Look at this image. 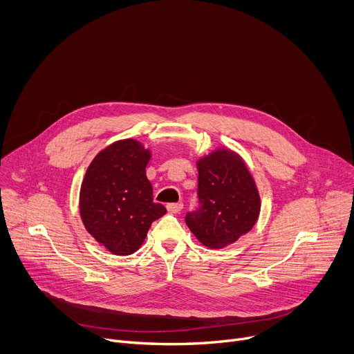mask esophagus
<instances>
[{"instance_id": "obj_1", "label": "esophagus", "mask_w": 354, "mask_h": 354, "mask_svg": "<svg viewBox=\"0 0 354 354\" xmlns=\"http://www.w3.org/2000/svg\"><path fill=\"white\" fill-rule=\"evenodd\" d=\"M182 209H183V205H182V203H169V205H167V210H168L169 213H174V214L182 212Z\"/></svg>"}]
</instances>
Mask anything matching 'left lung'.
I'll use <instances>...</instances> for the list:
<instances>
[{"instance_id":"8db88e82","label":"left lung","mask_w":354,"mask_h":354,"mask_svg":"<svg viewBox=\"0 0 354 354\" xmlns=\"http://www.w3.org/2000/svg\"><path fill=\"white\" fill-rule=\"evenodd\" d=\"M200 209L187 213L186 224L197 241L210 249L236 242L257 224L261 196L242 157L218 147L196 161Z\"/></svg>"}]
</instances>
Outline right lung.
I'll use <instances>...</instances> for the list:
<instances>
[{
  "label": "right lung",
  "instance_id": "add662e5",
  "mask_svg": "<svg viewBox=\"0 0 354 354\" xmlns=\"http://www.w3.org/2000/svg\"><path fill=\"white\" fill-rule=\"evenodd\" d=\"M151 149L134 138L118 140L95 156L80 190L85 230L113 255H131L153 224L167 213L154 203L145 175Z\"/></svg>",
  "mask_w": 354,
  "mask_h": 354
}]
</instances>
